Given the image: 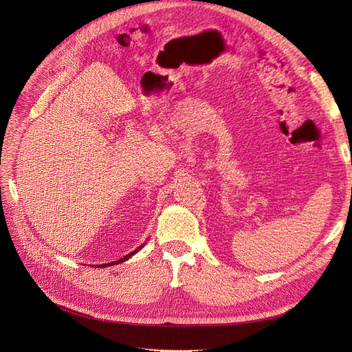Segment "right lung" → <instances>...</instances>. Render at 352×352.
<instances>
[{"label":"right lung","instance_id":"obj_1","mask_svg":"<svg viewBox=\"0 0 352 352\" xmlns=\"http://www.w3.org/2000/svg\"><path fill=\"white\" fill-rule=\"evenodd\" d=\"M141 248H144V243L141 245V247H138L135 251H132L131 254H127L126 257H123V258H120V260H117V261H113V263H107V264H98V265H91V267H101V269H104V267H109V265H114V264H119V263H123V261H126V260H129L132 255H135L138 251H140Z\"/></svg>","mask_w":352,"mask_h":352}]
</instances>
